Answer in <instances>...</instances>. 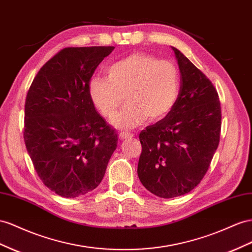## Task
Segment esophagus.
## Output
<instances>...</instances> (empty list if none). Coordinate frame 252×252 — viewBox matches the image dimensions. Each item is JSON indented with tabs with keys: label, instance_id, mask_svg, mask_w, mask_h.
Returning a JSON list of instances; mask_svg holds the SVG:
<instances>
[{
	"label": "esophagus",
	"instance_id": "1",
	"mask_svg": "<svg viewBox=\"0 0 252 252\" xmlns=\"http://www.w3.org/2000/svg\"><path fill=\"white\" fill-rule=\"evenodd\" d=\"M119 137H120V139L124 140V139H128V138H132L133 134L130 132H121Z\"/></svg>",
	"mask_w": 252,
	"mask_h": 252
}]
</instances>
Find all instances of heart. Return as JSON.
I'll use <instances>...</instances> for the list:
<instances>
[{
  "instance_id": "heart-1",
  "label": "heart",
  "mask_w": 252,
  "mask_h": 252,
  "mask_svg": "<svg viewBox=\"0 0 252 252\" xmlns=\"http://www.w3.org/2000/svg\"><path fill=\"white\" fill-rule=\"evenodd\" d=\"M106 72L107 78L93 76L88 89L93 105L106 119L115 114L124 95L127 104L112 121L118 128H134L147 118L160 121L178 98L179 71L171 61L135 53L111 63Z\"/></svg>"
}]
</instances>
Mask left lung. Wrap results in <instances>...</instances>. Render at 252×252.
Wrapping results in <instances>:
<instances>
[{"instance_id":"left-lung-1","label":"left lung","mask_w":252,"mask_h":252,"mask_svg":"<svg viewBox=\"0 0 252 252\" xmlns=\"http://www.w3.org/2000/svg\"><path fill=\"white\" fill-rule=\"evenodd\" d=\"M172 49L180 71L178 98L164 119L139 135V179L161 198L185 195L198 186L219 147L221 127L213 84L179 50Z\"/></svg>"}]
</instances>
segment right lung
Masks as SVG:
<instances>
[{"label":"right lung","mask_w":252,"mask_h":252,"mask_svg":"<svg viewBox=\"0 0 252 252\" xmlns=\"http://www.w3.org/2000/svg\"><path fill=\"white\" fill-rule=\"evenodd\" d=\"M114 46L65 47L33 78L26 95L23 137L39 178L64 198L103 180L118 134L95 110L89 80Z\"/></svg>","instance_id":"right-lung-1"}]
</instances>
